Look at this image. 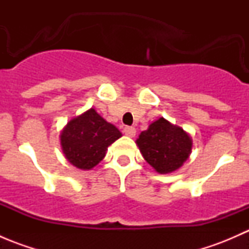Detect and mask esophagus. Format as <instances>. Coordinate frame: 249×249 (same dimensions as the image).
Returning <instances> with one entry per match:
<instances>
[{
    "label": "esophagus",
    "mask_w": 249,
    "mask_h": 249,
    "mask_svg": "<svg viewBox=\"0 0 249 249\" xmlns=\"http://www.w3.org/2000/svg\"><path fill=\"white\" fill-rule=\"evenodd\" d=\"M124 134L129 137H135L136 135V129L132 126H125L124 127Z\"/></svg>",
    "instance_id": "obj_1"
}]
</instances>
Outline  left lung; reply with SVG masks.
<instances>
[{
	"label": "left lung",
	"instance_id": "1",
	"mask_svg": "<svg viewBox=\"0 0 249 249\" xmlns=\"http://www.w3.org/2000/svg\"><path fill=\"white\" fill-rule=\"evenodd\" d=\"M136 144L155 171L171 173L187 161L192 153L193 141L182 127L159 118L141 132Z\"/></svg>",
	"mask_w": 249,
	"mask_h": 249
}]
</instances>
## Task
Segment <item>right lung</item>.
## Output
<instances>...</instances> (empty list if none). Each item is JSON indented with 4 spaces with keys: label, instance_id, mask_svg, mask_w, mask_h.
I'll list each match as a JSON object with an SVG mask.
<instances>
[{
    "label": "right lung",
    "instance_id": "1",
    "mask_svg": "<svg viewBox=\"0 0 249 249\" xmlns=\"http://www.w3.org/2000/svg\"><path fill=\"white\" fill-rule=\"evenodd\" d=\"M122 137V132L90 108L67 123L60 135L62 152L73 166L91 170L105 158L108 145Z\"/></svg>",
    "mask_w": 249,
    "mask_h": 249
}]
</instances>
